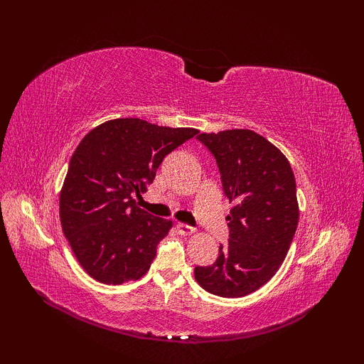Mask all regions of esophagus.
<instances>
[{
    "label": "esophagus",
    "instance_id": "34e87169",
    "mask_svg": "<svg viewBox=\"0 0 364 364\" xmlns=\"http://www.w3.org/2000/svg\"><path fill=\"white\" fill-rule=\"evenodd\" d=\"M176 228H178V232L181 235H190V234L194 232V228L185 225V223H178V225H176Z\"/></svg>",
    "mask_w": 364,
    "mask_h": 364
}]
</instances>
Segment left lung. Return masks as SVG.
I'll list each match as a JSON object with an SVG mask.
<instances>
[{
  "label": "left lung",
  "mask_w": 364,
  "mask_h": 364,
  "mask_svg": "<svg viewBox=\"0 0 364 364\" xmlns=\"http://www.w3.org/2000/svg\"><path fill=\"white\" fill-rule=\"evenodd\" d=\"M197 139L214 155L234 208L226 217L228 245H220L213 266L196 267L194 278L215 296H246L267 284L287 257L299 222L294 174L284 153L253 130Z\"/></svg>",
  "instance_id": "1"
}]
</instances>
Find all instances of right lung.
Segmentation results:
<instances>
[{
    "mask_svg": "<svg viewBox=\"0 0 364 364\" xmlns=\"http://www.w3.org/2000/svg\"><path fill=\"white\" fill-rule=\"evenodd\" d=\"M196 134L193 127L117 118L80 141L60 190L59 214L63 234L91 278L119 285L147 273L173 222L136 206L134 196L146 193L162 159Z\"/></svg>",
    "mask_w": 364,
    "mask_h": 364,
    "instance_id": "add662e5",
    "label": "right lung"
}]
</instances>
